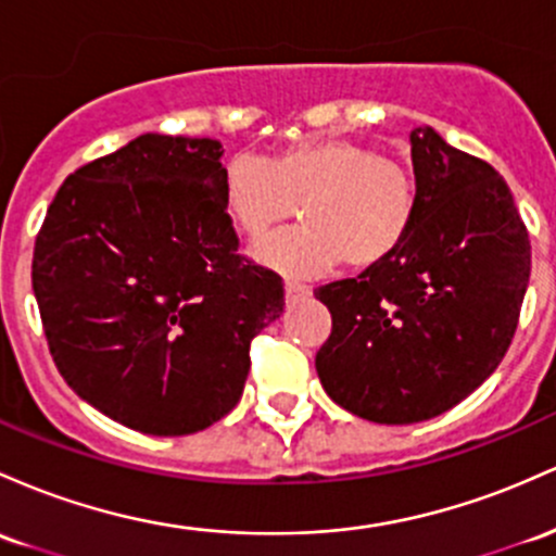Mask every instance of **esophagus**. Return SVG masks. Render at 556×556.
<instances>
[{
    "label": "esophagus",
    "instance_id": "esophagus-1",
    "mask_svg": "<svg viewBox=\"0 0 556 556\" xmlns=\"http://www.w3.org/2000/svg\"><path fill=\"white\" fill-rule=\"evenodd\" d=\"M308 295H311V290L306 288V285H295V282L285 285V303H288V306H295V303L306 301Z\"/></svg>",
    "mask_w": 556,
    "mask_h": 556
}]
</instances>
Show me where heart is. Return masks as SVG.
I'll return each instance as SVG.
<instances>
[{"instance_id":"b5f03b06","label":"heart","mask_w":556,"mask_h":556,"mask_svg":"<svg viewBox=\"0 0 556 556\" xmlns=\"http://www.w3.org/2000/svg\"><path fill=\"white\" fill-rule=\"evenodd\" d=\"M224 211L240 235L258 240L301 203L303 227L266 237L250 250L258 266L306 279L340 261L375 268L399 253L419 211L406 166L353 139H301L274 152L229 157L222 174Z\"/></svg>"}]
</instances>
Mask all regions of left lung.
I'll list each match as a JSON object with an SVG mask.
<instances>
[{"instance_id": "1", "label": "left lung", "mask_w": 556, "mask_h": 556, "mask_svg": "<svg viewBox=\"0 0 556 556\" xmlns=\"http://www.w3.org/2000/svg\"><path fill=\"white\" fill-rule=\"evenodd\" d=\"M419 211L393 258L314 292L332 314L316 353L327 395L356 417L412 425L448 412L504 358L530 279L506 181L432 126L408 134Z\"/></svg>"}]
</instances>
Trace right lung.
I'll return each instance as SVG.
<instances>
[{
  "label": "right lung",
  "mask_w": 556,
  "mask_h": 556,
  "mask_svg": "<svg viewBox=\"0 0 556 556\" xmlns=\"http://www.w3.org/2000/svg\"><path fill=\"white\" fill-rule=\"evenodd\" d=\"M218 139L142 134L65 179L34 248V295L63 380L148 435H189L245 388L282 282L242 264Z\"/></svg>",
  "instance_id": "right-lung-1"
}]
</instances>
